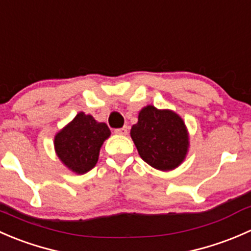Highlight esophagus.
<instances>
[{"mask_svg":"<svg viewBox=\"0 0 251 251\" xmlns=\"http://www.w3.org/2000/svg\"><path fill=\"white\" fill-rule=\"evenodd\" d=\"M127 126H124V127H120V128H115V133H118V135H127Z\"/></svg>","mask_w":251,"mask_h":251,"instance_id":"34e87169","label":"esophagus"}]
</instances>
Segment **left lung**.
<instances>
[{
    "mask_svg": "<svg viewBox=\"0 0 251 251\" xmlns=\"http://www.w3.org/2000/svg\"><path fill=\"white\" fill-rule=\"evenodd\" d=\"M131 137L141 158L158 170L177 168L188 149L183 120L174 111L159 110L153 105L140 111L138 123L131 128Z\"/></svg>",
    "mask_w": 251,
    "mask_h": 251,
    "instance_id": "8db88e82",
    "label": "left lung"
}]
</instances>
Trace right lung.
<instances>
[{
  "mask_svg": "<svg viewBox=\"0 0 251 251\" xmlns=\"http://www.w3.org/2000/svg\"><path fill=\"white\" fill-rule=\"evenodd\" d=\"M109 136L110 130L107 124L97 123L93 116L78 113L55 136V151L70 170L85 174L95 168L100 147Z\"/></svg>",
  "mask_w": 251,
  "mask_h": 251,
  "instance_id": "add662e5",
  "label": "right lung"
}]
</instances>
